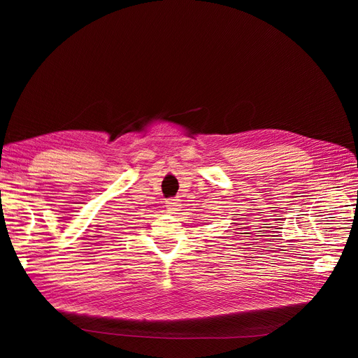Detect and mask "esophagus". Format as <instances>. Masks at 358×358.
I'll use <instances>...</instances> for the list:
<instances>
[{
	"instance_id": "esophagus-1",
	"label": "esophagus",
	"mask_w": 358,
	"mask_h": 358,
	"mask_svg": "<svg viewBox=\"0 0 358 358\" xmlns=\"http://www.w3.org/2000/svg\"><path fill=\"white\" fill-rule=\"evenodd\" d=\"M180 206V200L176 197V199H169L166 201V208L169 210V213H175L178 210V208Z\"/></svg>"
}]
</instances>
